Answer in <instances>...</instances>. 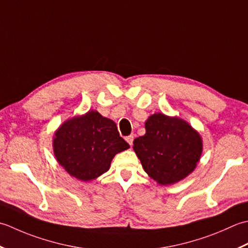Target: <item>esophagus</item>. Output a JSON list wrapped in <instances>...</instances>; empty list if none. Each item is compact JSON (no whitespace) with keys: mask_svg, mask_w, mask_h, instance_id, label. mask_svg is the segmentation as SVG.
Listing matches in <instances>:
<instances>
[{"mask_svg":"<svg viewBox=\"0 0 248 248\" xmlns=\"http://www.w3.org/2000/svg\"><path fill=\"white\" fill-rule=\"evenodd\" d=\"M125 140L127 141L128 142V144L129 145H133V141H134V136L133 135H129V136H127V137L125 138Z\"/></svg>","mask_w":248,"mask_h":248,"instance_id":"obj_1","label":"esophagus"}]
</instances>
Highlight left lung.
<instances>
[{
  "label": "left lung",
  "instance_id": "left-lung-1",
  "mask_svg": "<svg viewBox=\"0 0 248 248\" xmlns=\"http://www.w3.org/2000/svg\"><path fill=\"white\" fill-rule=\"evenodd\" d=\"M145 135L134 140V151L143 169L159 185L175 184L199 163L203 143L185 120L154 113L145 121Z\"/></svg>",
  "mask_w": 248,
  "mask_h": 248
}]
</instances>
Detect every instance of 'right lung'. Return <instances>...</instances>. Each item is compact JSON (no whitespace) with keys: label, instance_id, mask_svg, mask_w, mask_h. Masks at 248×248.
<instances>
[{"label":"right lung","instance_id":"obj_1","mask_svg":"<svg viewBox=\"0 0 248 248\" xmlns=\"http://www.w3.org/2000/svg\"><path fill=\"white\" fill-rule=\"evenodd\" d=\"M52 146L58 163L69 175L90 182L107 172L114 156L129 144L120 137L112 120L90 110L60 125Z\"/></svg>","mask_w":248,"mask_h":248}]
</instances>
